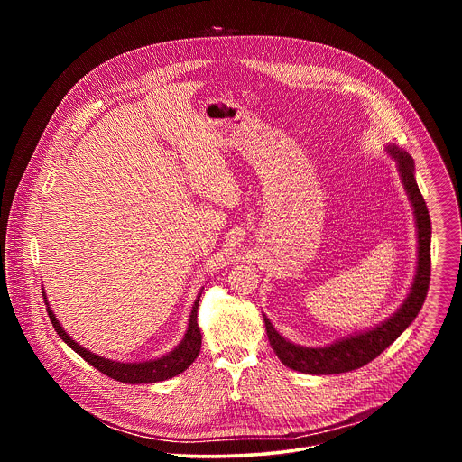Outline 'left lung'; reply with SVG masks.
I'll return each mask as SVG.
<instances>
[{
	"label": "left lung",
	"instance_id": "obj_1",
	"mask_svg": "<svg viewBox=\"0 0 462 462\" xmlns=\"http://www.w3.org/2000/svg\"><path fill=\"white\" fill-rule=\"evenodd\" d=\"M387 152L399 164L404 188L413 205V214H415V223L419 232V261H417V274H415L411 291L406 301L402 303V307L389 319L371 328V331L344 338L327 347H301V346L291 344L276 331L271 319L267 316H263L265 318L267 337L274 353L287 367L294 371L309 373V374H335V373L358 369L369 364L371 360H374L382 351H385L394 340H397L422 309V303L426 300L428 287H430V276H431V255H430L431 221H430L428 207L424 203V197L415 180V162L411 155L397 146H389Z\"/></svg>",
	"mask_w": 462,
	"mask_h": 462
}]
</instances>
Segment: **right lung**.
<instances>
[{"mask_svg":"<svg viewBox=\"0 0 462 462\" xmlns=\"http://www.w3.org/2000/svg\"><path fill=\"white\" fill-rule=\"evenodd\" d=\"M199 300H201V292L197 294V300L193 303L189 321H188V331H186L182 342L171 353H168L162 358L148 360V362H135V364L113 362V360L102 358L95 353H89L88 349L79 346L68 333L63 331L61 325L58 323V319L54 316V312L49 307H47V312H49V318L52 321L56 335L65 344H68L75 353H79L88 364H91L95 369L107 374L109 378L124 382V383H153V382L168 380V378L182 373L184 369H188L191 365V362L197 356H199L201 331H199V325H197V307H199Z\"/></svg>","mask_w":462,"mask_h":462,"instance_id":"add662e5","label":"right lung"}]
</instances>
